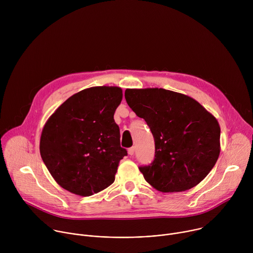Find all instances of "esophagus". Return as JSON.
Masks as SVG:
<instances>
[{
	"label": "esophagus",
	"instance_id": "1",
	"mask_svg": "<svg viewBox=\"0 0 253 253\" xmlns=\"http://www.w3.org/2000/svg\"><path fill=\"white\" fill-rule=\"evenodd\" d=\"M134 152H135V147H130V148L128 149V154H129L130 156L134 155Z\"/></svg>",
	"mask_w": 253,
	"mask_h": 253
}]
</instances>
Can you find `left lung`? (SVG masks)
Returning <instances> with one entry per match:
<instances>
[{
	"label": "left lung",
	"mask_w": 253,
	"mask_h": 253,
	"mask_svg": "<svg viewBox=\"0 0 253 253\" xmlns=\"http://www.w3.org/2000/svg\"><path fill=\"white\" fill-rule=\"evenodd\" d=\"M125 99L154 137V160L139 167L146 181L161 192L185 191L200 183L220 153L215 117L194 99L162 88L126 89Z\"/></svg>",
	"instance_id": "left-lung-1"
}]
</instances>
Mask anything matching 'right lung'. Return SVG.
<instances>
[{
    "mask_svg": "<svg viewBox=\"0 0 253 253\" xmlns=\"http://www.w3.org/2000/svg\"><path fill=\"white\" fill-rule=\"evenodd\" d=\"M122 100L119 87H92L67 99L46 122L41 157L64 189L90 196L110 186L127 155L120 145L114 113Z\"/></svg>",
    "mask_w": 253,
    "mask_h": 253,
    "instance_id": "right-lung-1",
    "label": "right lung"
}]
</instances>
